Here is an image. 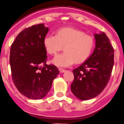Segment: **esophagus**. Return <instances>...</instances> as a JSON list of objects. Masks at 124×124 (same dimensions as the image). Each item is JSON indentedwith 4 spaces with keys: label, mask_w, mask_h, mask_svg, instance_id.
<instances>
[{
    "label": "esophagus",
    "mask_w": 124,
    "mask_h": 124,
    "mask_svg": "<svg viewBox=\"0 0 124 124\" xmlns=\"http://www.w3.org/2000/svg\"><path fill=\"white\" fill-rule=\"evenodd\" d=\"M59 71H60V73H64V71H65V70H64V69H62V68H60L59 69Z\"/></svg>",
    "instance_id": "1"
}]
</instances>
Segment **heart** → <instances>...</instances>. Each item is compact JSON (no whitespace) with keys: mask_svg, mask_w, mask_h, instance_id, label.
Returning a JSON list of instances; mask_svg holds the SVG:
<instances>
[{"mask_svg":"<svg viewBox=\"0 0 124 124\" xmlns=\"http://www.w3.org/2000/svg\"><path fill=\"white\" fill-rule=\"evenodd\" d=\"M43 45L50 54H56L64 46V52L58 54L52 63L58 67H68L75 62L79 64L89 58L95 46L94 38L84 31L73 28L58 30L56 35L48 34Z\"/></svg>","mask_w":124,"mask_h":124,"instance_id":"heart-1","label":"heart"}]
</instances>
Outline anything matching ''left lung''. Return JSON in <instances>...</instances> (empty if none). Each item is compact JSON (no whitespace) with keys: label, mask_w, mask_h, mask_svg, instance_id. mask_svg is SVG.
<instances>
[{"label":"left lung","mask_w":124,"mask_h":124,"mask_svg":"<svg viewBox=\"0 0 124 124\" xmlns=\"http://www.w3.org/2000/svg\"><path fill=\"white\" fill-rule=\"evenodd\" d=\"M96 47L83 64L73 70L71 89L76 97L86 101L96 97L109 82L114 66V51L109 38L101 32L94 34Z\"/></svg>","instance_id":"1"}]
</instances>
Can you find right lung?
<instances>
[{
  "label": "right lung",
  "mask_w": 124,
  "mask_h": 124,
  "mask_svg": "<svg viewBox=\"0 0 124 124\" xmlns=\"http://www.w3.org/2000/svg\"><path fill=\"white\" fill-rule=\"evenodd\" d=\"M43 23L24 29L11 45L10 64L15 86L22 94L31 99H41L50 91L59 74L53 64H46L43 39L48 32Z\"/></svg>",
  "instance_id": "obj_1"
}]
</instances>
